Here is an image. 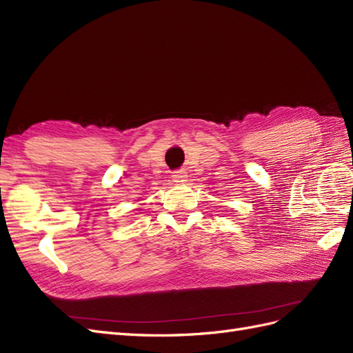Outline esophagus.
<instances>
[{
    "label": "esophagus",
    "instance_id": "1",
    "mask_svg": "<svg viewBox=\"0 0 353 353\" xmlns=\"http://www.w3.org/2000/svg\"><path fill=\"white\" fill-rule=\"evenodd\" d=\"M171 177H173V180H174L176 183H183V182H186V173H185L183 170L174 171L173 176H171Z\"/></svg>",
    "mask_w": 353,
    "mask_h": 353
}]
</instances>
